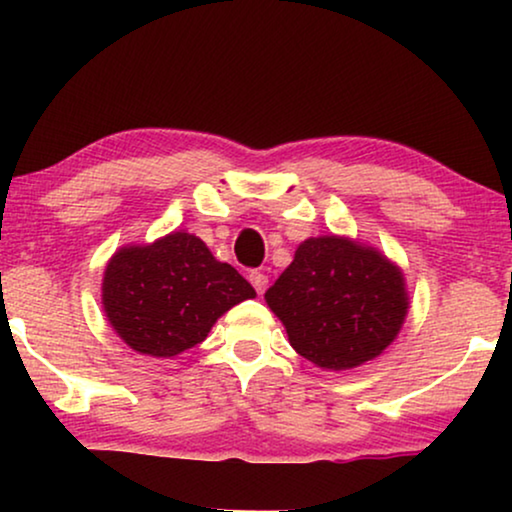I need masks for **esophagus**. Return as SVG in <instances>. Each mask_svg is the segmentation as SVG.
Instances as JSON below:
<instances>
[{
    "mask_svg": "<svg viewBox=\"0 0 512 512\" xmlns=\"http://www.w3.org/2000/svg\"><path fill=\"white\" fill-rule=\"evenodd\" d=\"M249 282H251V286H254L258 293H263L265 289H268V277H265L263 272H258V270H251L249 272Z\"/></svg>",
    "mask_w": 512,
    "mask_h": 512,
    "instance_id": "esophagus-1",
    "label": "esophagus"
}]
</instances>
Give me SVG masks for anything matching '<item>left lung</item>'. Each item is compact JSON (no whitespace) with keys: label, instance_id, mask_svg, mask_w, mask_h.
<instances>
[{"label":"left lung","instance_id":"obj_1","mask_svg":"<svg viewBox=\"0 0 512 512\" xmlns=\"http://www.w3.org/2000/svg\"><path fill=\"white\" fill-rule=\"evenodd\" d=\"M291 347L324 370L380 356L401 331L410 298L398 265L349 237H310L265 291Z\"/></svg>","mask_w":512,"mask_h":512}]
</instances>
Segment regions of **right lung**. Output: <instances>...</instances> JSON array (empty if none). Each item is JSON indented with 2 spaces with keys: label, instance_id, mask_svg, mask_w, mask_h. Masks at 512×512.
<instances>
[{
  "label": "right lung",
  "instance_id": "add662e5",
  "mask_svg": "<svg viewBox=\"0 0 512 512\" xmlns=\"http://www.w3.org/2000/svg\"><path fill=\"white\" fill-rule=\"evenodd\" d=\"M254 296V286L191 233L121 247L102 279L111 328L130 349L153 359L195 347L221 314Z\"/></svg>",
  "mask_w": 512,
  "mask_h": 512
}]
</instances>
